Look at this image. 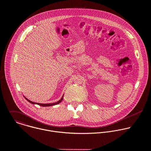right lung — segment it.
<instances>
[{"label": "right lung", "instance_id": "right-lung-1", "mask_svg": "<svg viewBox=\"0 0 151 151\" xmlns=\"http://www.w3.org/2000/svg\"><path fill=\"white\" fill-rule=\"evenodd\" d=\"M24 98H25V99H26L29 102H30V103H31V104H37L39 105V106H43V107H48V106H54V105H56V104H59L60 103V102L62 101L63 98V95L62 96V98L60 99V100L58 101H57V102H56V103H47V104H42V103H37L32 102V101H31L30 100H29L28 99H27L26 97H24Z\"/></svg>", "mask_w": 151, "mask_h": 151}]
</instances>
